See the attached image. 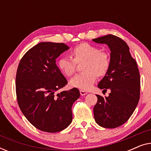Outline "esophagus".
I'll return each mask as SVG.
<instances>
[{
	"mask_svg": "<svg viewBox=\"0 0 151 151\" xmlns=\"http://www.w3.org/2000/svg\"><path fill=\"white\" fill-rule=\"evenodd\" d=\"M80 94H81V96H84V95H86L87 93V92L85 91H83V90H80Z\"/></svg>",
	"mask_w": 151,
	"mask_h": 151,
	"instance_id": "esophagus-1",
	"label": "esophagus"
}]
</instances>
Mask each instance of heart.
Here are the masks:
<instances>
[{
  "instance_id": "obj_1",
  "label": "heart",
  "mask_w": 151,
  "mask_h": 151,
  "mask_svg": "<svg viewBox=\"0 0 151 151\" xmlns=\"http://www.w3.org/2000/svg\"><path fill=\"white\" fill-rule=\"evenodd\" d=\"M71 58L60 57L57 60L58 69L65 77H71L76 71V64L83 63V71L70 81L73 87L86 91L91 87L97 76L103 77L108 73L111 66V57L107 51L100 50L96 45L81 42L70 51Z\"/></svg>"
}]
</instances>
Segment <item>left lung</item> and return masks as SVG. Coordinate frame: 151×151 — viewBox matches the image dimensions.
Instances as JSON below:
<instances>
[{
	"instance_id": "8db88e82",
	"label": "left lung",
	"mask_w": 151,
	"mask_h": 151,
	"mask_svg": "<svg viewBox=\"0 0 151 151\" xmlns=\"http://www.w3.org/2000/svg\"><path fill=\"white\" fill-rule=\"evenodd\" d=\"M106 44L111 49V66L98 86L103 91L110 89L109 97L97 95L94 117L100 127L114 129L124 124L135 111L139 100L140 76L129 47L119 37L108 34L93 39Z\"/></svg>"
}]
</instances>
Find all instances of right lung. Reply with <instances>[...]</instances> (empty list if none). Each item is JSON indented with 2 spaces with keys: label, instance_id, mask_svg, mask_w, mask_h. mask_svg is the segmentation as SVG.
<instances>
[{
  "label": "right lung",
  "instance_id": "add662e5",
  "mask_svg": "<svg viewBox=\"0 0 151 151\" xmlns=\"http://www.w3.org/2000/svg\"><path fill=\"white\" fill-rule=\"evenodd\" d=\"M69 48L65 43H38L27 51L18 64V106L27 120L42 131H61L72 122V105L79 98V90L73 88L56 93L67 85V80L58 69L55 59Z\"/></svg>",
  "mask_w": 151,
  "mask_h": 151
}]
</instances>
